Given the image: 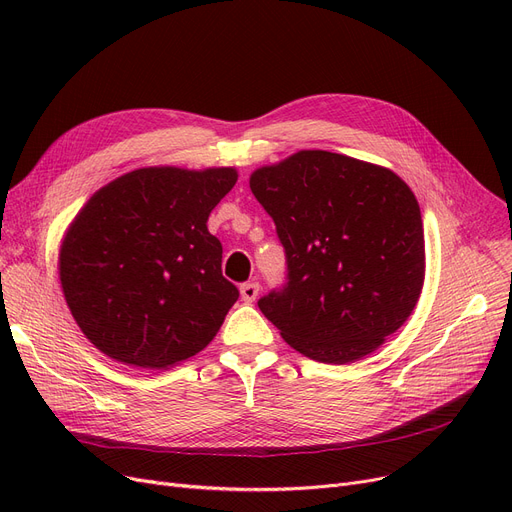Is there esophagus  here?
<instances>
[{"label": "esophagus", "mask_w": 512, "mask_h": 512, "mask_svg": "<svg viewBox=\"0 0 512 512\" xmlns=\"http://www.w3.org/2000/svg\"><path fill=\"white\" fill-rule=\"evenodd\" d=\"M257 294H259V284L257 282H247V284L240 286V297L245 303H253L257 299Z\"/></svg>", "instance_id": "esophagus-1"}]
</instances>
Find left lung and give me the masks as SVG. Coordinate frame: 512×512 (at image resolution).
I'll return each mask as SVG.
<instances>
[{"label": "left lung", "mask_w": 512, "mask_h": 512, "mask_svg": "<svg viewBox=\"0 0 512 512\" xmlns=\"http://www.w3.org/2000/svg\"><path fill=\"white\" fill-rule=\"evenodd\" d=\"M251 191L286 249L288 284L261 313L301 355L359 361L413 313L425 280L419 203L392 170L303 149L257 168Z\"/></svg>", "instance_id": "8db88e82"}]
</instances>
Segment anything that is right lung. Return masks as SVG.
<instances>
[{
	"instance_id": "obj_1",
	"label": "right lung",
	"mask_w": 512,
	"mask_h": 512,
	"mask_svg": "<svg viewBox=\"0 0 512 512\" xmlns=\"http://www.w3.org/2000/svg\"><path fill=\"white\" fill-rule=\"evenodd\" d=\"M236 180L232 166L139 168L74 215L60 245V284L97 351L168 369L218 334L238 290L222 276V245L207 220Z\"/></svg>"
}]
</instances>
